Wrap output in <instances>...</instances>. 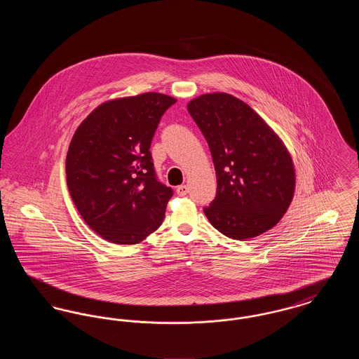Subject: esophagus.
<instances>
[{"label": "esophagus", "mask_w": 359, "mask_h": 359, "mask_svg": "<svg viewBox=\"0 0 359 359\" xmlns=\"http://www.w3.org/2000/svg\"><path fill=\"white\" fill-rule=\"evenodd\" d=\"M176 194H177L179 196H184V195H187V186H179V187L176 188Z\"/></svg>", "instance_id": "1"}]
</instances>
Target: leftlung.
<instances>
[{
    "label": "left lung",
    "mask_w": 359,
    "mask_h": 359,
    "mask_svg": "<svg viewBox=\"0 0 359 359\" xmlns=\"http://www.w3.org/2000/svg\"><path fill=\"white\" fill-rule=\"evenodd\" d=\"M212 156L217 195L205 217L223 236L257 237L290 207L296 175L290 152L256 111L226 93L203 94L187 104Z\"/></svg>",
    "instance_id": "left-lung-1"
}]
</instances>
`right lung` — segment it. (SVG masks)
Segmentation results:
<instances>
[{"label":"right lung","mask_w":359,"mask_h":359,"mask_svg":"<svg viewBox=\"0 0 359 359\" xmlns=\"http://www.w3.org/2000/svg\"><path fill=\"white\" fill-rule=\"evenodd\" d=\"M175 102L160 93L111 100L72 136L66 157L71 199L88 227L109 242L140 243L164 219L173 191L157 180L149 149Z\"/></svg>","instance_id":"1"}]
</instances>
